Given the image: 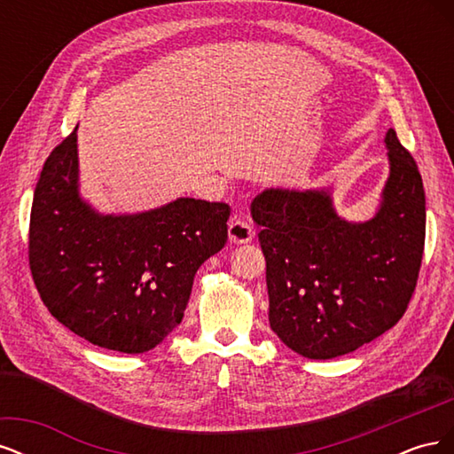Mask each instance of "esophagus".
Wrapping results in <instances>:
<instances>
[{
    "label": "esophagus",
    "instance_id": "esophagus-1",
    "mask_svg": "<svg viewBox=\"0 0 454 454\" xmlns=\"http://www.w3.org/2000/svg\"><path fill=\"white\" fill-rule=\"evenodd\" d=\"M255 235V231L248 219H244L242 215H235L229 223V240L232 244H246L250 242Z\"/></svg>",
    "mask_w": 454,
    "mask_h": 454
}]
</instances>
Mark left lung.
Wrapping results in <instances>:
<instances>
[{"label":"left lung","mask_w":454,"mask_h":454,"mask_svg":"<svg viewBox=\"0 0 454 454\" xmlns=\"http://www.w3.org/2000/svg\"><path fill=\"white\" fill-rule=\"evenodd\" d=\"M377 214L337 215L327 189H265L252 202L267 261L269 322L310 360L354 352L400 322L419 280L426 199L415 159L390 129Z\"/></svg>","instance_id":"1"}]
</instances>
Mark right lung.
Masks as SVG:
<instances>
[{"mask_svg":"<svg viewBox=\"0 0 454 454\" xmlns=\"http://www.w3.org/2000/svg\"><path fill=\"white\" fill-rule=\"evenodd\" d=\"M229 204L177 199L104 215L79 197L77 127L51 151L30 214V270L62 325L96 347L142 354L180 325L199 267L227 242Z\"/></svg>","mask_w":454,"mask_h":454,"instance_id":"add662e5","label":"right lung"}]
</instances>
